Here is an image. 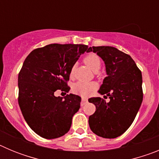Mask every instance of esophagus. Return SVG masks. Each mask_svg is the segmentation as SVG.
<instances>
[{
    "mask_svg": "<svg viewBox=\"0 0 159 159\" xmlns=\"http://www.w3.org/2000/svg\"><path fill=\"white\" fill-rule=\"evenodd\" d=\"M87 102H88V99L87 98H82V99H81V106L85 105Z\"/></svg>",
    "mask_w": 159,
    "mask_h": 159,
    "instance_id": "34e87169",
    "label": "esophagus"
}]
</instances>
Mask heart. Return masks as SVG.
Wrapping results in <instances>:
<instances>
[{
	"label": "heart",
	"instance_id": "obj_1",
	"mask_svg": "<svg viewBox=\"0 0 159 159\" xmlns=\"http://www.w3.org/2000/svg\"><path fill=\"white\" fill-rule=\"evenodd\" d=\"M84 62L94 71H98L101 67V60L99 57L95 53H89L84 58ZM75 65H73L70 70V76L72 77L75 73ZM97 88V85L95 83H86L79 81L75 83L72 87L74 93L81 96H88L90 94L95 92Z\"/></svg>",
	"mask_w": 159,
	"mask_h": 159
}]
</instances>
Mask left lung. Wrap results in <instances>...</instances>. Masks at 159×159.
Returning <instances> with one entry per match:
<instances>
[{
    "mask_svg": "<svg viewBox=\"0 0 159 159\" xmlns=\"http://www.w3.org/2000/svg\"><path fill=\"white\" fill-rule=\"evenodd\" d=\"M104 61L107 76L99 90L100 97L88 99L95 106L88 123L93 133L106 139L123 134L134 120L143 102L142 72L130 56L111 46L90 47Z\"/></svg>",
    "mask_w": 159,
    "mask_h": 159,
    "instance_id": "8db88e82",
    "label": "left lung"
}]
</instances>
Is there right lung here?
<instances>
[{"label":"right lung","instance_id":"1","mask_svg":"<svg viewBox=\"0 0 159 159\" xmlns=\"http://www.w3.org/2000/svg\"><path fill=\"white\" fill-rule=\"evenodd\" d=\"M88 50L84 44L52 43L34 49L24 61L18 75V103L25 121L40 137L52 139L70 130L73 116L80 107L79 95L66 94L70 70Z\"/></svg>","mask_w":159,"mask_h":159}]
</instances>
